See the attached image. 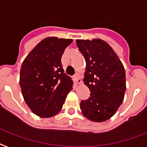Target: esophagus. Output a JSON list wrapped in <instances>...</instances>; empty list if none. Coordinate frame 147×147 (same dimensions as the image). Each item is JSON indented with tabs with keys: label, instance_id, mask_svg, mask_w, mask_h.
Instances as JSON below:
<instances>
[{
	"label": "esophagus",
	"instance_id": "obj_1",
	"mask_svg": "<svg viewBox=\"0 0 147 147\" xmlns=\"http://www.w3.org/2000/svg\"><path fill=\"white\" fill-rule=\"evenodd\" d=\"M74 81H75V82H76V84H81V80L80 79L79 77H78V75H76V76H74Z\"/></svg>",
	"mask_w": 147,
	"mask_h": 147
}]
</instances>
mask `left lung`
Returning a JSON list of instances; mask_svg holds the SVG:
<instances>
[{
    "label": "left lung",
    "mask_w": 147,
    "mask_h": 147,
    "mask_svg": "<svg viewBox=\"0 0 147 147\" xmlns=\"http://www.w3.org/2000/svg\"><path fill=\"white\" fill-rule=\"evenodd\" d=\"M76 44L85 58L83 81L90 91L89 98L81 102L82 114L92 122L106 121L115 114L124 99V66L111 45L102 39H77Z\"/></svg>",
    "instance_id": "8db88e82"
}]
</instances>
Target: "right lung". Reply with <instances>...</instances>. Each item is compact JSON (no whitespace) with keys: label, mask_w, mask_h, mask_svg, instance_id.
Segmentation results:
<instances>
[{"label":"right lung","mask_w":147,"mask_h":147,"mask_svg":"<svg viewBox=\"0 0 147 147\" xmlns=\"http://www.w3.org/2000/svg\"><path fill=\"white\" fill-rule=\"evenodd\" d=\"M71 39L50 36L42 39L27 55L20 71L22 96L32 112L49 118L62 109L73 81L66 74L61 57Z\"/></svg>","instance_id":"obj_1"}]
</instances>
